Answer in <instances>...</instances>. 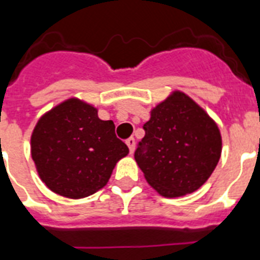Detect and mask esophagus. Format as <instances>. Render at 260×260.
I'll use <instances>...</instances> for the list:
<instances>
[{"label": "esophagus", "mask_w": 260, "mask_h": 260, "mask_svg": "<svg viewBox=\"0 0 260 260\" xmlns=\"http://www.w3.org/2000/svg\"><path fill=\"white\" fill-rule=\"evenodd\" d=\"M135 139L134 138H129L128 140H126V146H128V148H129V152L131 154H134V151H135Z\"/></svg>", "instance_id": "34e87169"}]
</instances>
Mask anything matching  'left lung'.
<instances>
[{
	"label": "left lung",
	"instance_id": "8db88e82",
	"mask_svg": "<svg viewBox=\"0 0 260 260\" xmlns=\"http://www.w3.org/2000/svg\"><path fill=\"white\" fill-rule=\"evenodd\" d=\"M135 160L147 182L167 198L200 189L221 155V135L216 122L182 91L151 110Z\"/></svg>",
	"mask_w": 260,
	"mask_h": 260
}]
</instances>
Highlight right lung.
Segmentation results:
<instances>
[{"instance_id":"1","label":"right lung","mask_w":260,"mask_h":260,"mask_svg":"<svg viewBox=\"0 0 260 260\" xmlns=\"http://www.w3.org/2000/svg\"><path fill=\"white\" fill-rule=\"evenodd\" d=\"M30 152L47 187L77 200L102 189L129 150L114 134L112 120L104 121L94 106L70 98L39 120Z\"/></svg>"}]
</instances>
